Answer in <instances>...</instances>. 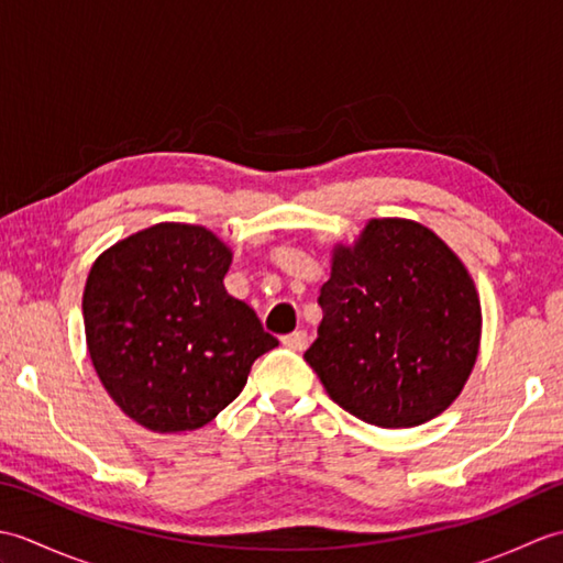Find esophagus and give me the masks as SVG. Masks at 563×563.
Masks as SVG:
<instances>
[{
	"label": "esophagus",
	"mask_w": 563,
	"mask_h": 563,
	"mask_svg": "<svg viewBox=\"0 0 563 563\" xmlns=\"http://www.w3.org/2000/svg\"><path fill=\"white\" fill-rule=\"evenodd\" d=\"M283 345H288L292 351H305L309 345V333L305 329L300 331H292L288 336H283Z\"/></svg>",
	"instance_id": "1"
}]
</instances>
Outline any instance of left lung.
<instances>
[{
	"label": "left lung",
	"mask_w": 563,
	"mask_h": 563,
	"mask_svg": "<svg viewBox=\"0 0 563 563\" xmlns=\"http://www.w3.org/2000/svg\"><path fill=\"white\" fill-rule=\"evenodd\" d=\"M305 361L341 409L379 428L421 426L457 399L479 353L482 309L462 261L409 220H369L333 251Z\"/></svg>",
	"instance_id": "obj_1"
}]
</instances>
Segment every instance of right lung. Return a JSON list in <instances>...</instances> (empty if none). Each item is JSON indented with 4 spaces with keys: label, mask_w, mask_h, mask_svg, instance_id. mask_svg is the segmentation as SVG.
Instances as JSON below:
<instances>
[{
    "label": "right lung",
    "mask_w": 563,
    "mask_h": 563,
    "mask_svg": "<svg viewBox=\"0 0 563 563\" xmlns=\"http://www.w3.org/2000/svg\"><path fill=\"white\" fill-rule=\"evenodd\" d=\"M232 254L206 227L162 222L97 258L84 329L97 375L121 409L157 433L210 423L278 345L224 290Z\"/></svg>",
    "instance_id": "add662e5"
}]
</instances>
